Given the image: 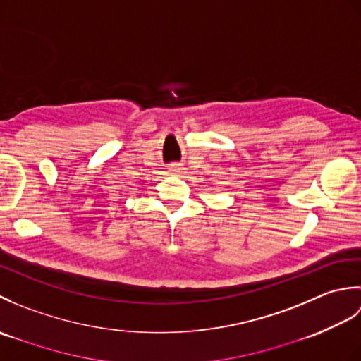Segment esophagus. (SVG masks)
Masks as SVG:
<instances>
[{"mask_svg":"<svg viewBox=\"0 0 361 361\" xmlns=\"http://www.w3.org/2000/svg\"><path fill=\"white\" fill-rule=\"evenodd\" d=\"M169 172H171L172 175H181L183 172H185V167H183L181 164H172L171 167H169Z\"/></svg>","mask_w":361,"mask_h":361,"instance_id":"obj_1","label":"esophagus"}]
</instances>
